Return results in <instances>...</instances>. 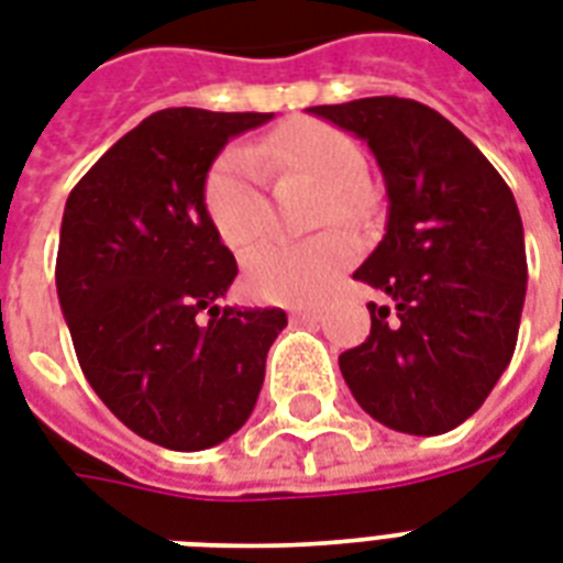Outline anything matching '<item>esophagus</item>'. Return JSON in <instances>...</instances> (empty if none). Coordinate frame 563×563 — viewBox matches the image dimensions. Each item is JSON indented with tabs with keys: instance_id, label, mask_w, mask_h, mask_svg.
Here are the masks:
<instances>
[{
	"instance_id": "1",
	"label": "esophagus",
	"mask_w": 563,
	"mask_h": 563,
	"mask_svg": "<svg viewBox=\"0 0 563 563\" xmlns=\"http://www.w3.org/2000/svg\"><path fill=\"white\" fill-rule=\"evenodd\" d=\"M289 316H291V321H300V324H307V321H319L321 310H319V307H298V310H291Z\"/></svg>"
}]
</instances>
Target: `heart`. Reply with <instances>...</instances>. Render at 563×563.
Listing matches in <instances>:
<instances>
[{
    "label": "heart",
    "mask_w": 563,
    "mask_h": 563,
    "mask_svg": "<svg viewBox=\"0 0 563 563\" xmlns=\"http://www.w3.org/2000/svg\"><path fill=\"white\" fill-rule=\"evenodd\" d=\"M265 165L298 167L328 188L324 221H360L366 214L368 162L345 129L321 120H291L256 147H230L203 186L209 221L230 247L242 251L265 227ZM354 260L349 235L324 233L307 242L268 239L244 256V286L253 298L307 303Z\"/></svg>",
    "instance_id": "b5f03b06"
}]
</instances>
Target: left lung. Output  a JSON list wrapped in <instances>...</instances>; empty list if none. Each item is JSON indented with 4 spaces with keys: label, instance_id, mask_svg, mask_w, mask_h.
<instances>
[{
    "label": "left lung",
    "instance_id": "1",
    "mask_svg": "<svg viewBox=\"0 0 563 563\" xmlns=\"http://www.w3.org/2000/svg\"><path fill=\"white\" fill-rule=\"evenodd\" d=\"M354 132L384 170L386 235L354 272L384 295L339 368L357 405L393 431L434 437L466 422L508 368L526 242L499 170L440 111L405 97L312 106Z\"/></svg>",
    "mask_w": 563,
    "mask_h": 563
}]
</instances>
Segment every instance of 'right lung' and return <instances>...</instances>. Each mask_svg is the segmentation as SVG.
Returning <instances> with one entry per match:
<instances>
[{
  "label": "right lung",
  "mask_w": 563,
  "mask_h": 563,
  "mask_svg": "<svg viewBox=\"0 0 563 563\" xmlns=\"http://www.w3.org/2000/svg\"><path fill=\"white\" fill-rule=\"evenodd\" d=\"M263 111L165 109L102 153L62 218L55 286L79 366L129 431L174 452L251 416L280 307H221L239 265L209 221L206 174Z\"/></svg>",
  "instance_id": "obj_1"
}]
</instances>
